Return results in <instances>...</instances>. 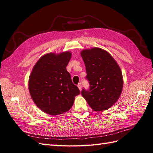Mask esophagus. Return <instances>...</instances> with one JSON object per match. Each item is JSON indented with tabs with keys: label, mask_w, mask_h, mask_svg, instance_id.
I'll return each instance as SVG.
<instances>
[{
	"label": "esophagus",
	"mask_w": 153,
	"mask_h": 153,
	"mask_svg": "<svg viewBox=\"0 0 153 153\" xmlns=\"http://www.w3.org/2000/svg\"><path fill=\"white\" fill-rule=\"evenodd\" d=\"M81 87H82V86H81V83H79V84L77 85V87H78V88L79 89V91H81V88H81Z\"/></svg>",
	"instance_id": "esophagus-1"
}]
</instances>
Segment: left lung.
I'll list each match as a JSON object with an SVG mask.
<instances>
[{"instance_id": "8db88e82", "label": "left lung", "mask_w": 153, "mask_h": 153, "mask_svg": "<svg viewBox=\"0 0 153 153\" xmlns=\"http://www.w3.org/2000/svg\"><path fill=\"white\" fill-rule=\"evenodd\" d=\"M85 62L89 91L83 89L81 94L95 111L111 108L120 98L123 79L118 64L111 55L100 48L81 52Z\"/></svg>"}]
</instances>
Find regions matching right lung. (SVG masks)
I'll return each mask as SVG.
<instances>
[{
  "label": "right lung",
  "instance_id": "add662e5",
  "mask_svg": "<svg viewBox=\"0 0 153 153\" xmlns=\"http://www.w3.org/2000/svg\"><path fill=\"white\" fill-rule=\"evenodd\" d=\"M72 53H48L34 65L28 81V89L33 102L46 114L56 116L68 111L75 97L80 94L72 82L66 66Z\"/></svg>",
  "mask_w": 153,
  "mask_h": 153
}]
</instances>
